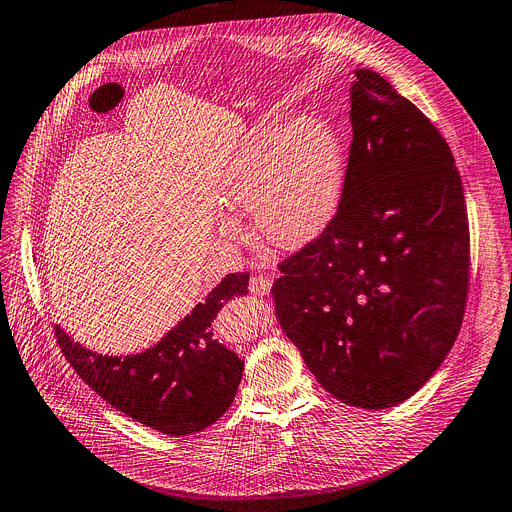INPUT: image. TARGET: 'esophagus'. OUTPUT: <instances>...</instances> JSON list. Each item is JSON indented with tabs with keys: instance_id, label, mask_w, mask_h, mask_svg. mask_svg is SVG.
<instances>
[{
	"instance_id": "obj_1",
	"label": "esophagus",
	"mask_w": 512,
	"mask_h": 512,
	"mask_svg": "<svg viewBox=\"0 0 512 512\" xmlns=\"http://www.w3.org/2000/svg\"><path fill=\"white\" fill-rule=\"evenodd\" d=\"M271 284H274V280H271L269 276H253L251 282H249V290L253 296H265L269 290H271Z\"/></svg>"
}]
</instances>
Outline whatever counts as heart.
Segmentation results:
<instances>
[{
	"mask_svg": "<svg viewBox=\"0 0 512 512\" xmlns=\"http://www.w3.org/2000/svg\"><path fill=\"white\" fill-rule=\"evenodd\" d=\"M346 181V150L323 119L269 115L243 135L220 177V201L232 214L251 212L267 243L294 249L331 222ZM220 234L241 241L234 216L222 218Z\"/></svg>",
	"mask_w": 512,
	"mask_h": 512,
	"instance_id": "heart-1",
	"label": "heart"
}]
</instances>
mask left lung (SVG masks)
<instances>
[{
	"mask_svg": "<svg viewBox=\"0 0 512 512\" xmlns=\"http://www.w3.org/2000/svg\"><path fill=\"white\" fill-rule=\"evenodd\" d=\"M339 208L278 263L276 319L321 387L364 410L412 397L447 358L469 290L453 152L377 72L356 70Z\"/></svg>",
	"mask_w": 512,
	"mask_h": 512,
	"instance_id": "left-lung-1",
	"label": "left lung"
}]
</instances>
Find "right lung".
Instances as JSON below:
<instances>
[{
  "label": "right lung",
  "mask_w": 512,
  "mask_h": 512,
  "mask_svg": "<svg viewBox=\"0 0 512 512\" xmlns=\"http://www.w3.org/2000/svg\"><path fill=\"white\" fill-rule=\"evenodd\" d=\"M249 274H228L162 342L144 354L102 356L72 342L59 325L55 339L102 399L121 414L170 436L212 426L232 405L245 362L212 339V321L234 296H247Z\"/></svg>",
  "instance_id": "add662e5"
}]
</instances>
